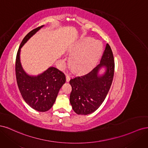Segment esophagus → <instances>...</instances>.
Here are the masks:
<instances>
[{
	"label": "esophagus",
	"mask_w": 148,
	"mask_h": 148,
	"mask_svg": "<svg viewBox=\"0 0 148 148\" xmlns=\"http://www.w3.org/2000/svg\"><path fill=\"white\" fill-rule=\"evenodd\" d=\"M70 79V78L69 76V75H66V82H69Z\"/></svg>",
	"instance_id": "1"
}]
</instances>
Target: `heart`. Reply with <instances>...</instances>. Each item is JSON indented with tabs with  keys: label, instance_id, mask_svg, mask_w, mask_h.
<instances>
[{
	"label": "heart",
	"instance_id": "b5f03b06",
	"mask_svg": "<svg viewBox=\"0 0 148 148\" xmlns=\"http://www.w3.org/2000/svg\"><path fill=\"white\" fill-rule=\"evenodd\" d=\"M103 51L102 44L91 37H84L75 43L70 51V65L77 73L88 71L95 66L100 59ZM65 65L64 59L60 60Z\"/></svg>",
	"mask_w": 148,
	"mask_h": 148
}]
</instances>
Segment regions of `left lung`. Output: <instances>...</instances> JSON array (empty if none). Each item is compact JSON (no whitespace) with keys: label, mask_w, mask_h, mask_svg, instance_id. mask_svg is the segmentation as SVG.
<instances>
[{"label":"left lung","mask_w":148,"mask_h":148,"mask_svg":"<svg viewBox=\"0 0 148 148\" xmlns=\"http://www.w3.org/2000/svg\"><path fill=\"white\" fill-rule=\"evenodd\" d=\"M114 67L113 53L107 44L100 64L86 73L70 79L72 90L70 102L75 113L85 115L99 108L112 83ZM102 69L104 71L101 73Z\"/></svg>","instance_id":"8db88e82"}]
</instances>
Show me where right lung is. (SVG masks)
Listing matches in <instances>:
<instances>
[{
	"mask_svg": "<svg viewBox=\"0 0 148 148\" xmlns=\"http://www.w3.org/2000/svg\"><path fill=\"white\" fill-rule=\"evenodd\" d=\"M44 26L30 31L23 38L17 52L15 64L16 82L21 96L26 104L39 112H46L51 108L60 89L66 82L65 75L53 66L49 67L38 75L28 74L22 67L21 49Z\"/></svg>",
	"mask_w": 148,
	"mask_h": 148,
	"instance_id": "1",
	"label": "right lung"
}]
</instances>
